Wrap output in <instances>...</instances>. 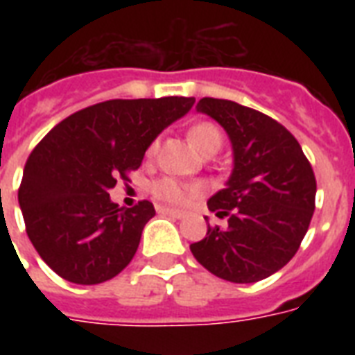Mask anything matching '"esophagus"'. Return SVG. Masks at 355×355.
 Listing matches in <instances>:
<instances>
[{"label":"esophagus","instance_id":"obj_1","mask_svg":"<svg viewBox=\"0 0 355 355\" xmlns=\"http://www.w3.org/2000/svg\"><path fill=\"white\" fill-rule=\"evenodd\" d=\"M158 211H160V214H166V216L177 217V219H182V217L186 216V214H184V211L175 210V208H166V206H160V208H158Z\"/></svg>","mask_w":355,"mask_h":355}]
</instances>
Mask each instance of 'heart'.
Returning a JSON list of instances; mask_svg holds the SVG:
<instances>
[{"label":"heart","instance_id":"1","mask_svg":"<svg viewBox=\"0 0 355 355\" xmlns=\"http://www.w3.org/2000/svg\"><path fill=\"white\" fill-rule=\"evenodd\" d=\"M189 144L193 145L195 149L199 150L200 155H206L210 150H219L223 144V136L219 132V128L210 125V123H199L195 127L189 128L188 132ZM158 149V141H153L149 147V155L153 156ZM153 193L156 199L169 202V205H180L184 200L188 199L189 195L195 193L193 186H186L180 184L175 178H162L153 186Z\"/></svg>","mask_w":355,"mask_h":355}]
</instances>
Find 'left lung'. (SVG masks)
Returning <instances> with one entry per match:
<instances>
[{
  "label": "left lung",
  "instance_id": "obj_1",
  "mask_svg": "<svg viewBox=\"0 0 355 355\" xmlns=\"http://www.w3.org/2000/svg\"><path fill=\"white\" fill-rule=\"evenodd\" d=\"M197 112L216 119L232 144L234 166L208 210L228 217L191 243L195 259L211 275L254 284L275 275L297 254L315 210L313 169L284 125L227 99L202 97Z\"/></svg>",
  "mask_w": 355,
  "mask_h": 355
}]
</instances>
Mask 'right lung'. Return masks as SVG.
I'll return each instance as SVG.
<instances>
[{"mask_svg":"<svg viewBox=\"0 0 355 355\" xmlns=\"http://www.w3.org/2000/svg\"><path fill=\"white\" fill-rule=\"evenodd\" d=\"M195 97L112 99L71 114L44 136L24 167L18 202L40 258L80 286L119 275L138 250L155 206L119 208L108 189L138 169L158 134Z\"/></svg>","mask_w":355,"mask_h":355,"instance_id":"obj_1","label":"right lung"}]
</instances>
